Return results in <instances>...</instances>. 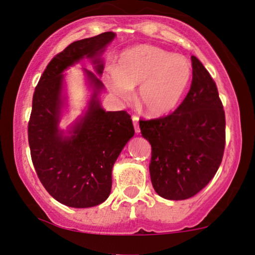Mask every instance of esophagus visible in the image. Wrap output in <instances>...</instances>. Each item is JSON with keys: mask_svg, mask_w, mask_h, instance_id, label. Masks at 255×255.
I'll use <instances>...</instances> for the list:
<instances>
[{"mask_svg": "<svg viewBox=\"0 0 255 255\" xmlns=\"http://www.w3.org/2000/svg\"><path fill=\"white\" fill-rule=\"evenodd\" d=\"M131 120H133V124H134L135 133L138 134V133H140V127H138V118L137 117H133V118H131Z\"/></svg>", "mask_w": 255, "mask_h": 255, "instance_id": "1", "label": "esophagus"}]
</instances>
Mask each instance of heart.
<instances>
[{"instance_id": "b5f03b06", "label": "heart", "mask_w": 255, "mask_h": 255, "mask_svg": "<svg viewBox=\"0 0 255 255\" xmlns=\"http://www.w3.org/2000/svg\"><path fill=\"white\" fill-rule=\"evenodd\" d=\"M185 57L154 45H138L124 51L117 67H108L104 81L119 100L127 103L138 86L137 105L148 117L161 118L178 107L191 79Z\"/></svg>"}]
</instances>
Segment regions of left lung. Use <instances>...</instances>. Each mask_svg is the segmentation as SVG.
<instances>
[{"mask_svg": "<svg viewBox=\"0 0 255 255\" xmlns=\"http://www.w3.org/2000/svg\"><path fill=\"white\" fill-rule=\"evenodd\" d=\"M192 83L174 113L140 122L151 144L149 164L155 191L163 198L183 201L213 178L225 148V113L215 81L191 56Z\"/></svg>", "mask_w": 255, "mask_h": 255, "instance_id": "8db88e82", "label": "left lung"}]
</instances>
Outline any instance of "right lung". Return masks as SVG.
Here are the masks:
<instances>
[{
    "mask_svg": "<svg viewBox=\"0 0 255 255\" xmlns=\"http://www.w3.org/2000/svg\"><path fill=\"white\" fill-rule=\"evenodd\" d=\"M115 36L108 31L70 44L49 63L33 93L28 127L33 167L46 191L70 208L106 201L114 163L135 133L129 114L106 112L100 103L103 54ZM84 58L95 69H83L90 98L80 117L63 130L60 122L68 110L63 72Z\"/></svg>",
    "mask_w": 255,
    "mask_h": 255,
    "instance_id": "right-lung-1",
    "label": "right lung"
}]
</instances>
